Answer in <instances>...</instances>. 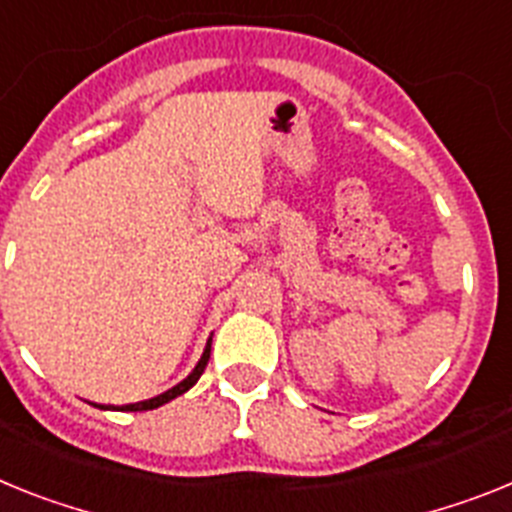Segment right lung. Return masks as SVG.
Returning <instances> with one entry per match:
<instances>
[{
	"label": "right lung",
	"instance_id": "1",
	"mask_svg": "<svg viewBox=\"0 0 512 512\" xmlns=\"http://www.w3.org/2000/svg\"><path fill=\"white\" fill-rule=\"evenodd\" d=\"M208 358H211V337H208L206 342V350H203L201 361L195 363L193 371L185 376V379L180 381V384H175L172 389L162 391V394H157V397L151 399H144V402H136V404H123V407H110V410H121V412H144V410H157V407H162V404L172 402L175 397H180V394H185L188 389H193L195 384H198V379H201V373L206 371L208 366ZM97 407V404H95ZM100 410H108V407H100Z\"/></svg>",
	"mask_w": 512,
	"mask_h": 512
}]
</instances>
